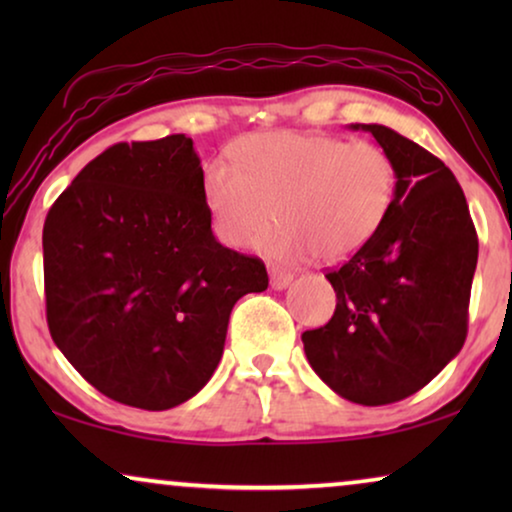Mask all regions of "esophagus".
Wrapping results in <instances>:
<instances>
[{"mask_svg":"<svg viewBox=\"0 0 512 512\" xmlns=\"http://www.w3.org/2000/svg\"><path fill=\"white\" fill-rule=\"evenodd\" d=\"M291 282H293L291 272H286V270H282V268H270V286H272V289L282 291V289H286V286H289Z\"/></svg>","mask_w":512,"mask_h":512,"instance_id":"obj_1","label":"esophagus"}]
</instances>
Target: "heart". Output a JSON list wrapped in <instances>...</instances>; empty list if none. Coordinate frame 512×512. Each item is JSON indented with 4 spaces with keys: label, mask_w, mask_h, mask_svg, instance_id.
I'll return each mask as SVG.
<instances>
[{
    "label": "heart",
    "mask_w": 512,
    "mask_h": 512,
    "mask_svg": "<svg viewBox=\"0 0 512 512\" xmlns=\"http://www.w3.org/2000/svg\"><path fill=\"white\" fill-rule=\"evenodd\" d=\"M235 163L205 167V205L216 237L235 249L261 244L282 258L340 261L377 235L396 195L394 160L375 142L270 132L244 137Z\"/></svg>",
    "instance_id": "b5f03b06"
}]
</instances>
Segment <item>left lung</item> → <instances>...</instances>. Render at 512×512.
<instances>
[{
    "mask_svg": "<svg viewBox=\"0 0 512 512\" xmlns=\"http://www.w3.org/2000/svg\"><path fill=\"white\" fill-rule=\"evenodd\" d=\"M349 128L394 160L396 195L373 240L326 275L338 303L303 345L335 394L387 405L417 394L464 347L478 235L443 160L387 125Z\"/></svg>",
    "mask_w": 512,
    "mask_h": 512,
    "instance_id": "left-lung-1",
    "label": "left lung"
}]
</instances>
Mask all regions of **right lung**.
<instances>
[{
    "label": "right lung",
    "mask_w": 512,
    "mask_h": 512,
    "mask_svg": "<svg viewBox=\"0 0 512 512\" xmlns=\"http://www.w3.org/2000/svg\"><path fill=\"white\" fill-rule=\"evenodd\" d=\"M193 139L114 144L44 223L46 319L104 396L142 410L193 398L219 366L233 305L268 289L261 258L212 233Z\"/></svg>",
    "instance_id": "add662e5"
}]
</instances>
